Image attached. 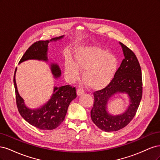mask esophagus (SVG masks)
I'll return each mask as SVG.
<instances>
[{"label": "esophagus", "mask_w": 160, "mask_h": 160, "mask_svg": "<svg viewBox=\"0 0 160 160\" xmlns=\"http://www.w3.org/2000/svg\"><path fill=\"white\" fill-rule=\"evenodd\" d=\"M83 93H84V91L83 89H81V88L77 89V95L80 96V95H81L82 94H83Z\"/></svg>", "instance_id": "obj_1"}]
</instances>
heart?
Listing matches in <instances>:
<instances>
[{
	"label": "heart",
	"mask_w": 160,
	"mask_h": 160,
	"mask_svg": "<svg viewBox=\"0 0 160 160\" xmlns=\"http://www.w3.org/2000/svg\"><path fill=\"white\" fill-rule=\"evenodd\" d=\"M118 67L116 57L98 47H81L75 52L74 62H65V72L71 79H77L83 71V80L92 89L108 85L113 79Z\"/></svg>",
	"instance_id": "1"
}]
</instances>
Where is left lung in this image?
<instances>
[{"label":"left lung","mask_w":160,"mask_h":160,"mask_svg":"<svg viewBox=\"0 0 160 160\" xmlns=\"http://www.w3.org/2000/svg\"><path fill=\"white\" fill-rule=\"evenodd\" d=\"M124 59L109 84L104 89L93 93L94 104L91 111L93 122L106 132H116L123 128L133 119L142 97V71L133 52L123 43ZM119 94H127L129 105L122 114H111L108 108L110 99Z\"/></svg>","instance_id":"1"}]
</instances>
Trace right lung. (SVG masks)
Wrapping results in <instances>:
<instances>
[{
  "label": "right lung",
  "instance_id": "add662e5",
  "mask_svg": "<svg viewBox=\"0 0 160 160\" xmlns=\"http://www.w3.org/2000/svg\"><path fill=\"white\" fill-rule=\"evenodd\" d=\"M64 35L52 38L48 41H37L27 50L19 61V64L28 60H38L48 62V44L62 39ZM50 69L55 79L59 78L61 71L56 62H51ZM14 75V85L15 89L16 101L18 112L25 121L32 126L42 130H52L57 128L63 122L67 109L71 101L77 98L76 89L70 85L55 86L50 99L44 105L35 109H31L25 105V101L19 95Z\"/></svg>",
  "mask_w": 160,
  "mask_h": 160
}]
</instances>
